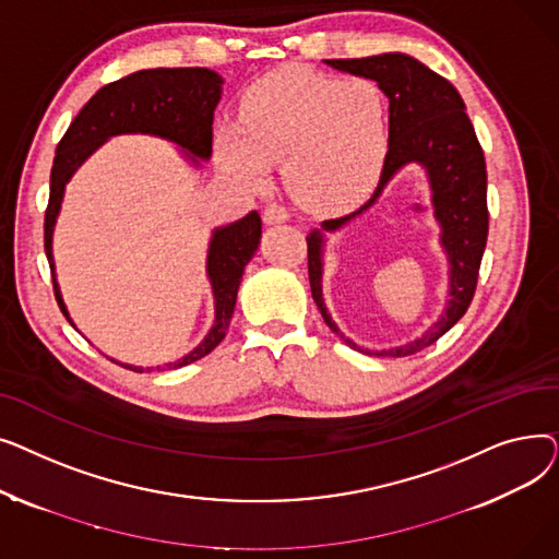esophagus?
I'll use <instances>...</instances> for the list:
<instances>
[{
    "instance_id": "34e87169",
    "label": "esophagus",
    "mask_w": 559,
    "mask_h": 559,
    "mask_svg": "<svg viewBox=\"0 0 559 559\" xmlns=\"http://www.w3.org/2000/svg\"><path fill=\"white\" fill-rule=\"evenodd\" d=\"M262 219H264V224H283V222L289 219V213L283 209V205L270 203L267 209H264V213H262Z\"/></svg>"
}]
</instances>
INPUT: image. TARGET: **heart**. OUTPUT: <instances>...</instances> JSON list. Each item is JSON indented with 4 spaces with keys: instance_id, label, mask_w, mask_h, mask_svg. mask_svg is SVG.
Wrapping results in <instances>:
<instances>
[{
    "instance_id": "1",
    "label": "heart",
    "mask_w": 559,
    "mask_h": 559,
    "mask_svg": "<svg viewBox=\"0 0 559 559\" xmlns=\"http://www.w3.org/2000/svg\"><path fill=\"white\" fill-rule=\"evenodd\" d=\"M222 169L262 186L283 163V183L314 213H344L376 188L390 150V115L380 87L362 76L333 81L308 68H283L255 81L240 122L215 131Z\"/></svg>"
}]
</instances>
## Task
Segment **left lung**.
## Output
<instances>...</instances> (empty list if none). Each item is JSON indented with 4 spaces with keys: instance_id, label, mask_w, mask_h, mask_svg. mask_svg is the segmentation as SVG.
I'll list each match as a JSON object with an SVG mask.
<instances>
[{
    "instance_id": "obj_1",
    "label": "left lung",
    "mask_w": 559,
    "mask_h": 559,
    "mask_svg": "<svg viewBox=\"0 0 559 559\" xmlns=\"http://www.w3.org/2000/svg\"><path fill=\"white\" fill-rule=\"evenodd\" d=\"M326 66L371 79L385 93L390 99V150L380 183L362 209L340 219L321 222V228H312L306 238L312 299L326 326L350 348L367 356H413L451 331L474 299L489 230L485 154L455 85L417 58L388 51L367 58H333ZM407 164H417L427 171L433 214L440 224V246L450 262V299L445 312L424 336L401 347L371 352L346 338L323 304L320 283L323 282L325 233L336 231L364 214Z\"/></svg>"
}]
</instances>
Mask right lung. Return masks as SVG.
Segmentation results:
<instances>
[{
  "label": "right lung",
  "instance_id": "right-lung-1",
  "mask_svg": "<svg viewBox=\"0 0 559 559\" xmlns=\"http://www.w3.org/2000/svg\"><path fill=\"white\" fill-rule=\"evenodd\" d=\"M224 79L209 68H156L140 70L120 81L104 85L93 99L87 102L74 122L66 131L63 140L56 146L49 205L45 213V251L53 278V295L70 324L74 321L66 308L61 287L56 281L53 264V226L61 213L66 186L74 171L91 158L99 146L124 133H142L169 140L181 146L183 158L192 167H201L213 154V115L222 99ZM262 235V222L255 211L247 217L217 226L211 235L209 258H205V274H209L213 299H215V321L205 337L186 354L183 358L158 365V371L179 369L199 358L209 356L211 350L224 340L230 317L238 301V289L242 283L245 267L253 258ZM76 329V326H74ZM112 360V358H110ZM124 369L142 373L144 367L112 360ZM154 367H146L152 371Z\"/></svg>",
  "mask_w": 559,
  "mask_h": 559
}]
</instances>
